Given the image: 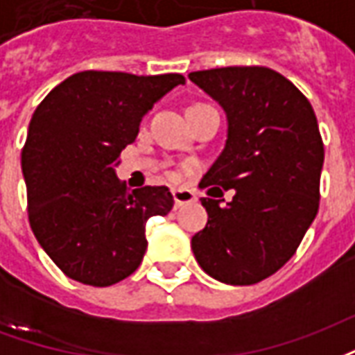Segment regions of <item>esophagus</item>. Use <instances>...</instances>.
<instances>
[{"label":"esophagus","instance_id":"esophagus-1","mask_svg":"<svg viewBox=\"0 0 355 355\" xmlns=\"http://www.w3.org/2000/svg\"><path fill=\"white\" fill-rule=\"evenodd\" d=\"M171 193H173V200H175V205H177V207L196 201V193H193L192 190H186V188H175Z\"/></svg>","mask_w":355,"mask_h":355}]
</instances>
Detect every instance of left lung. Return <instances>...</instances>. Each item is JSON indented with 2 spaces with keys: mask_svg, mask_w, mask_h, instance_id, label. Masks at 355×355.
Instances as JSON below:
<instances>
[{
  "mask_svg": "<svg viewBox=\"0 0 355 355\" xmlns=\"http://www.w3.org/2000/svg\"><path fill=\"white\" fill-rule=\"evenodd\" d=\"M190 81L226 114V144L200 182L234 190L228 203L201 198L207 224L192 238L203 272L253 285L297 251L320 207L323 142L310 102L264 66L192 72Z\"/></svg>",
  "mask_w": 355,
  "mask_h": 355,
  "instance_id": "obj_1",
  "label": "left lung"
}]
</instances>
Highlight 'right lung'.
Here are the masks:
<instances>
[{
	"mask_svg": "<svg viewBox=\"0 0 355 355\" xmlns=\"http://www.w3.org/2000/svg\"><path fill=\"white\" fill-rule=\"evenodd\" d=\"M180 73L80 72L35 108L22 175L35 239L68 277L108 287L131 275L146 253V220L173 209L167 186L127 190L116 167L142 117Z\"/></svg>",
	"mask_w": 355,
	"mask_h": 355,
	"instance_id": "right-lung-1",
	"label": "right lung"
}]
</instances>
